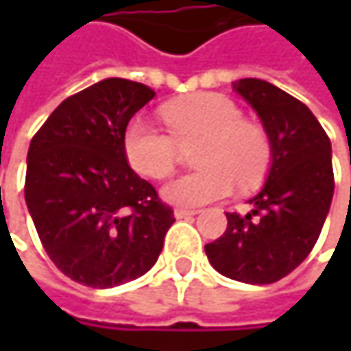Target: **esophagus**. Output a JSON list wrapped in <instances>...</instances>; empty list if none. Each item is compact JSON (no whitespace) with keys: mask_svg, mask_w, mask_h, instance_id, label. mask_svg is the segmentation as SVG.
Masks as SVG:
<instances>
[{"mask_svg":"<svg viewBox=\"0 0 351 351\" xmlns=\"http://www.w3.org/2000/svg\"><path fill=\"white\" fill-rule=\"evenodd\" d=\"M191 215H197V209H182V207H176L175 217L182 219V217H191Z\"/></svg>","mask_w":351,"mask_h":351,"instance_id":"1","label":"esophagus"}]
</instances>
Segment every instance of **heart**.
Masks as SVG:
<instances>
[{"label": "heart", "instance_id": "obj_1", "mask_svg": "<svg viewBox=\"0 0 351 351\" xmlns=\"http://www.w3.org/2000/svg\"><path fill=\"white\" fill-rule=\"evenodd\" d=\"M167 132L144 117L128 121L121 148L134 173L165 178L175 171L178 148L199 140L193 160L199 167L165 184L162 197L182 207L217 201L234 189L258 184L270 169L272 144L262 125L242 117L236 101L221 93H197L160 107Z\"/></svg>", "mask_w": 351, "mask_h": 351}]
</instances>
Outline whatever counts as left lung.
<instances>
[{
    "mask_svg": "<svg viewBox=\"0 0 351 351\" xmlns=\"http://www.w3.org/2000/svg\"><path fill=\"white\" fill-rule=\"evenodd\" d=\"M260 115L272 144V167L247 215L226 213L228 230L205 245L211 266L234 280L270 285L313 250L333 197L331 142L311 109L260 81L234 85Z\"/></svg>",
    "mask_w": 351,
    "mask_h": 351,
    "instance_id": "obj_1",
    "label": "left lung"
}]
</instances>
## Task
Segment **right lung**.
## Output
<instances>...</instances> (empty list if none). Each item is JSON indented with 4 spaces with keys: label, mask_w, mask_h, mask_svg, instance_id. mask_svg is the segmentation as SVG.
Here are the masks:
<instances>
[{
    "label": "right lung",
    "mask_w": 351,
    "mask_h": 351,
    "mask_svg": "<svg viewBox=\"0 0 351 351\" xmlns=\"http://www.w3.org/2000/svg\"><path fill=\"white\" fill-rule=\"evenodd\" d=\"M152 97L142 83L99 81L66 97L30 142L26 205L48 258L75 282L109 289L146 274L175 223L121 148L128 121Z\"/></svg>",
    "instance_id": "right-lung-1"
}]
</instances>
